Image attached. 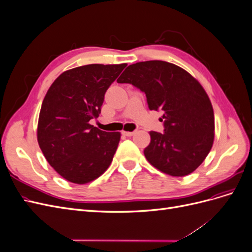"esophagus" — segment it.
I'll return each mask as SVG.
<instances>
[{
    "label": "esophagus",
    "mask_w": 252,
    "mask_h": 252,
    "mask_svg": "<svg viewBox=\"0 0 252 252\" xmlns=\"http://www.w3.org/2000/svg\"><path fill=\"white\" fill-rule=\"evenodd\" d=\"M135 133V131H123V134L126 136H132Z\"/></svg>",
    "instance_id": "34e87169"
}]
</instances>
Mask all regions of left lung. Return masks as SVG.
<instances>
[{
	"label": "left lung",
	"mask_w": 252,
	"mask_h": 252,
	"mask_svg": "<svg viewBox=\"0 0 252 252\" xmlns=\"http://www.w3.org/2000/svg\"><path fill=\"white\" fill-rule=\"evenodd\" d=\"M117 82L132 84L146 94L150 110L164 111V132L150 131V144L144 149L147 161L172 177L194 171L215 139L212 105L201 84L164 61L129 65Z\"/></svg>",
	"instance_id": "1"
}]
</instances>
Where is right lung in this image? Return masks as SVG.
<instances>
[{"label": "right lung", "mask_w": 252, "mask_h": 252, "mask_svg": "<svg viewBox=\"0 0 252 252\" xmlns=\"http://www.w3.org/2000/svg\"><path fill=\"white\" fill-rule=\"evenodd\" d=\"M127 64H90L63 72L45 95L37 124L44 157L61 177L86 184L112 162L120 132L90 125L101 113L104 95Z\"/></svg>", "instance_id": "obj_1"}]
</instances>
